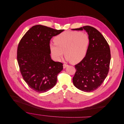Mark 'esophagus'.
<instances>
[{
  "instance_id": "34e87169",
  "label": "esophagus",
  "mask_w": 124,
  "mask_h": 124,
  "mask_svg": "<svg viewBox=\"0 0 124 124\" xmlns=\"http://www.w3.org/2000/svg\"><path fill=\"white\" fill-rule=\"evenodd\" d=\"M68 66V65H67V64H64L63 65V68L64 69V68H65L66 67H67Z\"/></svg>"
}]
</instances>
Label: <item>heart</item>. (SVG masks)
<instances>
[{
	"label": "heart",
	"instance_id": "heart-1",
	"mask_svg": "<svg viewBox=\"0 0 124 124\" xmlns=\"http://www.w3.org/2000/svg\"><path fill=\"white\" fill-rule=\"evenodd\" d=\"M55 43L49 45L53 58L60 61L63 53L66 59L73 64L81 62L85 57L90 43L87 34L77 31H65L56 37Z\"/></svg>",
	"mask_w": 124,
	"mask_h": 124
}]
</instances>
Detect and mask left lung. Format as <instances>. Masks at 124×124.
Here are the masks:
<instances>
[{
	"label": "left lung",
	"mask_w": 124,
	"mask_h": 124,
	"mask_svg": "<svg viewBox=\"0 0 124 124\" xmlns=\"http://www.w3.org/2000/svg\"><path fill=\"white\" fill-rule=\"evenodd\" d=\"M85 30L90 39V43L85 58L75 65L76 70L73 78V84L84 92H90L99 87L108 73L111 59L108 43L95 28L85 26L72 30Z\"/></svg>",
	"instance_id": "8db88e82"
}]
</instances>
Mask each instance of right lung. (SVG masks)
Here are the masks:
<instances>
[{"label": "right lung", "mask_w": 124, "mask_h": 124, "mask_svg": "<svg viewBox=\"0 0 124 124\" xmlns=\"http://www.w3.org/2000/svg\"><path fill=\"white\" fill-rule=\"evenodd\" d=\"M63 30H56L41 25L31 27L21 39L17 60L24 80L34 91L45 92L56 84L63 64L51 59L49 48L51 38Z\"/></svg>", "instance_id": "obj_1"}]
</instances>
